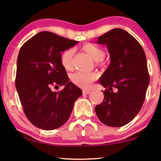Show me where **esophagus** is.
Returning a JSON list of instances; mask_svg holds the SVG:
<instances>
[{"label":"esophagus","instance_id":"34e87169","mask_svg":"<svg viewBox=\"0 0 161 161\" xmlns=\"http://www.w3.org/2000/svg\"><path fill=\"white\" fill-rule=\"evenodd\" d=\"M90 93H91L90 91H86V90L83 91V94H89Z\"/></svg>","mask_w":161,"mask_h":161}]
</instances>
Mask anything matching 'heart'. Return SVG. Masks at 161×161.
Segmentation results:
<instances>
[{
  "instance_id": "heart-1",
  "label": "heart",
  "mask_w": 161,
  "mask_h": 161,
  "mask_svg": "<svg viewBox=\"0 0 161 161\" xmlns=\"http://www.w3.org/2000/svg\"><path fill=\"white\" fill-rule=\"evenodd\" d=\"M85 52L94 59L97 61L99 65L104 64V51L99 46L90 42L85 43L82 46ZM75 49L73 48H69L64 50L60 54V62L64 68L67 70H70L73 67V56ZM99 78L98 73L95 72L92 73H84V72H76L71 75V81L73 84L82 88L83 89H89L92 87L93 82H94Z\"/></svg>"
}]
</instances>
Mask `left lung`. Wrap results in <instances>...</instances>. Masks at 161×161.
<instances>
[{"mask_svg": "<svg viewBox=\"0 0 161 161\" xmlns=\"http://www.w3.org/2000/svg\"><path fill=\"white\" fill-rule=\"evenodd\" d=\"M97 43L108 46L111 63L99 78L108 88L95 111L104 125L123 126L136 117L145 99L150 83L145 53L136 39L119 28L98 37Z\"/></svg>", "mask_w": 161, "mask_h": 161, "instance_id": "obj_1", "label": "left lung"}]
</instances>
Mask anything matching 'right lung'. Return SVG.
<instances>
[{"label":"right lung","instance_id":"obj_1","mask_svg":"<svg viewBox=\"0 0 161 161\" xmlns=\"http://www.w3.org/2000/svg\"><path fill=\"white\" fill-rule=\"evenodd\" d=\"M78 42L43 31L32 36L20 48L16 88L25 115L39 129L53 130L64 125L74 102L82 95L80 88L69 82L60 62L61 52ZM57 85L65 88L53 92L52 87Z\"/></svg>","mask_w":161,"mask_h":161}]
</instances>
